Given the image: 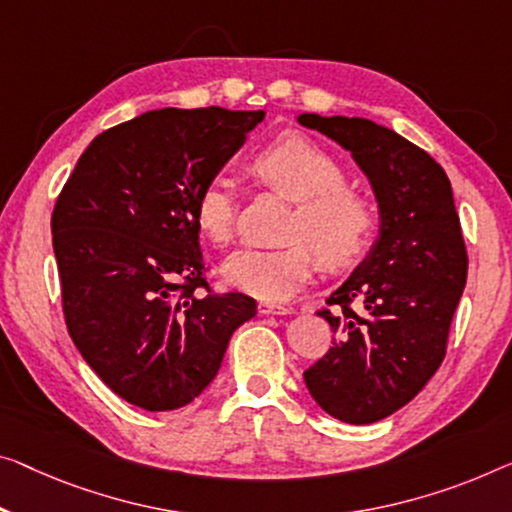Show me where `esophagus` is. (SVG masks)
Segmentation results:
<instances>
[{"label": "esophagus", "mask_w": 512, "mask_h": 512, "mask_svg": "<svg viewBox=\"0 0 512 512\" xmlns=\"http://www.w3.org/2000/svg\"><path fill=\"white\" fill-rule=\"evenodd\" d=\"M259 312H262V315H289L292 308H285V305L276 303H259Z\"/></svg>", "instance_id": "esophagus-1"}]
</instances>
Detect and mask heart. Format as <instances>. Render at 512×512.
I'll use <instances>...</instances> for the list:
<instances>
[{
  "label": "heart",
  "mask_w": 512,
  "mask_h": 512,
  "mask_svg": "<svg viewBox=\"0 0 512 512\" xmlns=\"http://www.w3.org/2000/svg\"><path fill=\"white\" fill-rule=\"evenodd\" d=\"M255 177L296 202L285 248H241L227 257L223 276L232 287L262 301H287L317 269L354 264L377 230V211L361 190L345 186V170L308 137L285 135L266 144L250 163ZM197 230L216 246L234 234L236 197L225 179H211L193 202Z\"/></svg>",
  "instance_id": "b5f03b06"
}]
</instances>
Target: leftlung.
Listing matches in <instances>:
<instances>
[{
	"label": "left lung",
	"instance_id": "1",
	"mask_svg": "<svg viewBox=\"0 0 512 512\" xmlns=\"http://www.w3.org/2000/svg\"><path fill=\"white\" fill-rule=\"evenodd\" d=\"M361 167L379 204L370 253L317 315L333 347L303 372L326 414L368 425L414 400L446 356L467 248L444 167L391 128L361 117L299 114Z\"/></svg>",
	"mask_w": 512,
	"mask_h": 512
}]
</instances>
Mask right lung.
<instances>
[{
    "label": "right lung",
    "mask_w": 512,
    "mask_h": 512,
    "mask_svg": "<svg viewBox=\"0 0 512 512\" xmlns=\"http://www.w3.org/2000/svg\"><path fill=\"white\" fill-rule=\"evenodd\" d=\"M262 119L264 110L144 112L96 135L57 197L66 329L89 368L135 407L193 402L232 333L255 317L250 296L211 292L193 202Z\"/></svg>",
    "instance_id": "1"
}]
</instances>
